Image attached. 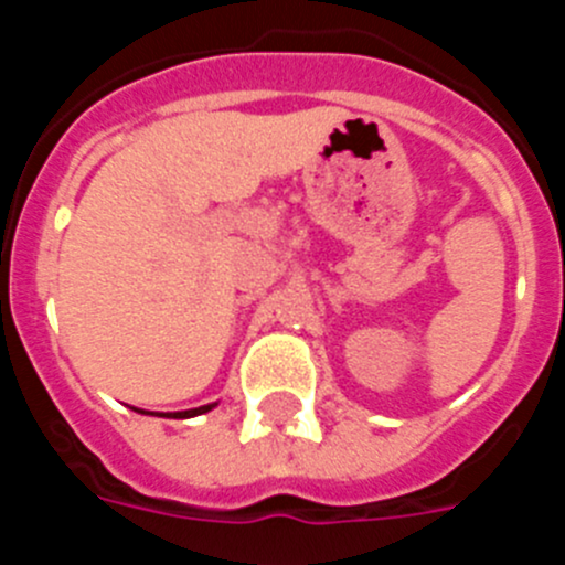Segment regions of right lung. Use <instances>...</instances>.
Listing matches in <instances>:
<instances>
[{"mask_svg":"<svg viewBox=\"0 0 565 565\" xmlns=\"http://www.w3.org/2000/svg\"><path fill=\"white\" fill-rule=\"evenodd\" d=\"M214 404H203V407H194V411H183V413H174V416H201V413H209L212 411Z\"/></svg>","mask_w":565,"mask_h":565,"instance_id":"add662e5","label":"right lung"}]
</instances>
